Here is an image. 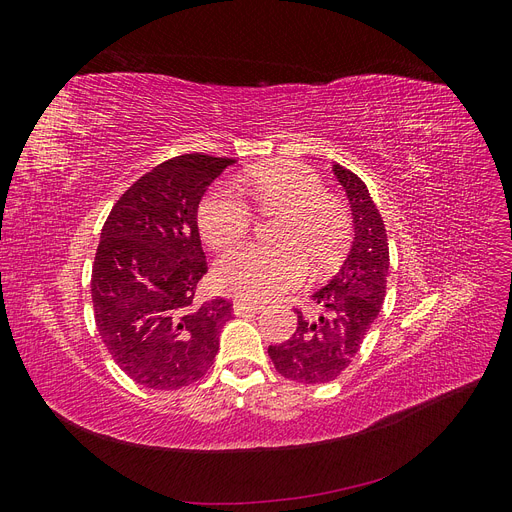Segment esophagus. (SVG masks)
I'll list each match as a JSON object with an SVG mask.
<instances>
[{"label": "esophagus", "instance_id": "esophagus-1", "mask_svg": "<svg viewBox=\"0 0 512 512\" xmlns=\"http://www.w3.org/2000/svg\"><path fill=\"white\" fill-rule=\"evenodd\" d=\"M262 305L258 303H247V301H235L232 303V312H235L237 316H243V314H250V312H260Z\"/></svg>", "mask_w": 512, "mask_h": 512}]
</instances>
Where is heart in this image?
<instances>
[{
  "instance_id": "heart-1",
  "label": "heart",
  "mask_w": 512,
  "mask_h": 512,
  "mask_svg": "<svg viewBox=\"0 0 512 512\" xmlns=\"http://www.w3.org/2000/svg\"><path fill=\"white\" fill-rule=\"evenodd\" d=\"M265 218L280 215L273 232L277 247L250 245L215 265V286L232 297L269 301L297 288L307 275L327 273L342 262L352 241V218L342 200L327 194L314 168L301 162L256 166L243 179ZM198 230L215 252L247 239L254 226L250 203L228 185H215L198 205Z\"/></svg>"
}]
</instances>
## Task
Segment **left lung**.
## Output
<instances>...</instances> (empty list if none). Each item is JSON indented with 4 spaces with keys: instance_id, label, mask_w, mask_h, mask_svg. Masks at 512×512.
I'll return each mask as SVG.
<instances>
[{
    "instance_id": "8db88e82",
    "label": "left lung",
    "mask_w": 512,
    "mask_h": 512,
    "mask_svg": "<svg viewBox=\"0 0 512 512\" xmlns=\"http://www.w3.org/2000/svg\"><path fill=\"white\" fill-rule=\"evenodd\" d=\"M354 218V243L333 280L309 297L312 312H297V329L282 344L269 346L275 369L288 380L322 384L335 380L361 350L376 322L389 277V237L365 181L335 164Z\"/></svg>"
}]
</instances>
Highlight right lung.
Returning a JSON list of instances; mask_svg holds the SVG:
<instances>
[{"instance_id":"1","label":"right lung","mask_w":512,"mask_h":512,"mask_svg":"<svg viewBox=\"0 0 512 512\" xmlns=\"http://www.w3.org/2000/svg\"><path fill=\"white\" fill-rule=\"evenodd\" d=\"M232 158L183 153L121 194L102 226L91 267L96 327L121 371L147 389L203 378L220 350L232 301L196 299L207 273L196 211Z\"/></svg>"}]
</instances>
